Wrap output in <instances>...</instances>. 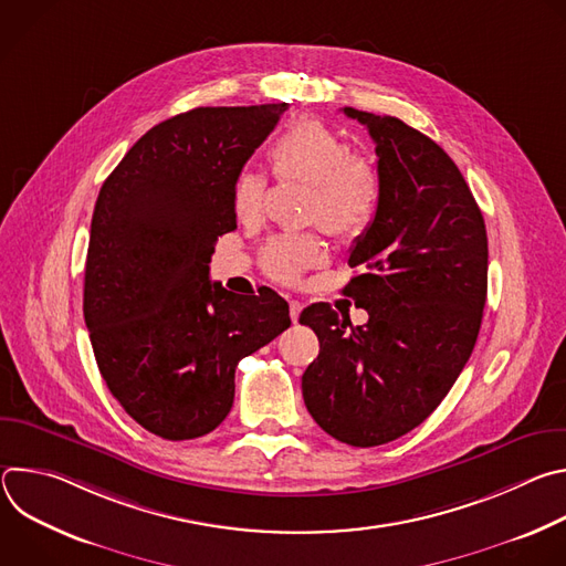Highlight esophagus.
Returning <instances> with one entry per match:
<instances>
[{"mask_svg": "<svg viewBox=\"0 0 566 566\" xmlns=\"http://www.w3.org/2000/svg\"><path fill=\"white\" fill-rule=\"evenodd\" d=\"M289 313H291V319L297 322V317L302 313V302L300 300H289Z\"/></svg>", "mask_w": 566, "mask_h": 566, "instance_id": "1", "label": "esophagus"}]
</instances>
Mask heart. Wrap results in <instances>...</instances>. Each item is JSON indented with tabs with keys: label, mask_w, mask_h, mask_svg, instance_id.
Returning <instances> with one entry per match:
<instances>
[{
	"label": "heart",
	"mask_w": 566,
	"mask_h": 566,
	"mask_svg": "<svg viewBox=\"0 0 566 566\" xmlns=\"http://www.w3.org/2000/svg\"><path fill=\"white\" fill-rule=\"evenodd\" d=\"M269 166L277 181L308 184L306 219L340 239L363 234L376 217L380 172L360 151L322 120L302 118L286 127L269 147ZM266 179L244 172L232 186V212L241 223L264 217ZM325 262V249L313 234H284L262 251L264 273L280 284H297L308 269Z\"/></svg>",
	"instance_id": "heart-1"
}]
</instances>
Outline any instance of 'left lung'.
<instances>
[{
	"instance_id": "1",
	"label": "left lung",
	"mask_w": 566,
	"mask_h": 566,
	"mask_svg": "<svg viewBox=\"0 0 566 566\" xmlns=\"http://www.w3.org/2000/svg\"><path fill=\"white\" fill-rule=\"evenodd\" d=\"M376 143L380 199L356 239L345 293L369 313L354 327L319 302L300 322L319 340L302 376L308 415L334 439L371 448L421 426L465 367L489 289V237L454 160L394 116L343 109Z\"/></svg>"
}]
</instances>
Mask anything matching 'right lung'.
Masks as SVG:
<instances>
[{
	"mask_svg": "<svg viewBox=\"0 0 566 566\" xmlns=\"http://www.w3.org/2000/svg\"><path fill=\"white\" fill-rule=\"evenodd\" d=\"M289 103L197 107L154 125L101 188L85 266L98 369L147 432L186 441L230 412L234 367L291 327L271 289L210 282L214 241L237 228L232 186Z\"/></svg>",
	"mask_w": 566,
	"mask_h": 566,
	"instance_id": "obj_1",
	"label": "right lung"
}]
</instances>
